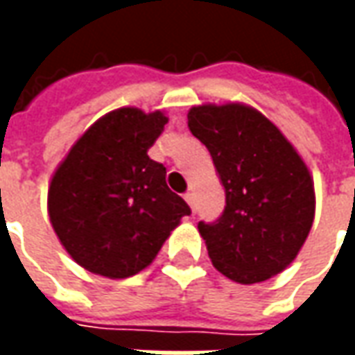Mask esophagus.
Returning <instances> with one entry per match:
<instances>
[{"label":"esophagus","mask_w":355,"mask_h":355,"mask_svg":"<svg viewBox=\"0 0 355 355\" xmlns=\"http://www.w3.org/2000/svg\"><path fill=\"white\" fill-rule=\"evenodd\" d=\"M184 200L188 201V205H190V209H192V213H196V205H193V193L192 192L184 193Z\"/></svg>","instance_id":"34e87169"}]
</instances>
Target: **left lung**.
Masks as SVG:
<instances>
[{"label":"left lung","mask_w":355,"mask_h":355,"mask_svg":"<svg viewBox=\"0 0 355 355\" xmlns=\"http://www.w3.org/2000/svg\"><path fill=\"white\" fill-rule=\"evenodd\" d=\"M188 127L207 146L226 192L223 215L198 224L213 266L232 282H266L295 261L310 234V171L282 131L251 106H193Z\"/></svg>","instance_id":"obj_1"}]
</instances>
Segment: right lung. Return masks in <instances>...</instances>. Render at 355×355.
<instances>
[{
	"label": "right lung",
	"mask_w": 355,
	"mask_h": 355,
	"mask_svg": "<svg viewBox=\"0 0 355 355\" xmlns=\"http://www.w3.org/2000/svg\"><path fill=\"white\" fill-rule=\"evenodd\" d=\"M163 112L119 108L89 127L49 186V218L80 266L110 279L139 274L192 211L165 182L148 148L162 135Z\"/></svg>",
	"instance_id": "obj_1"
}]
</instances>
